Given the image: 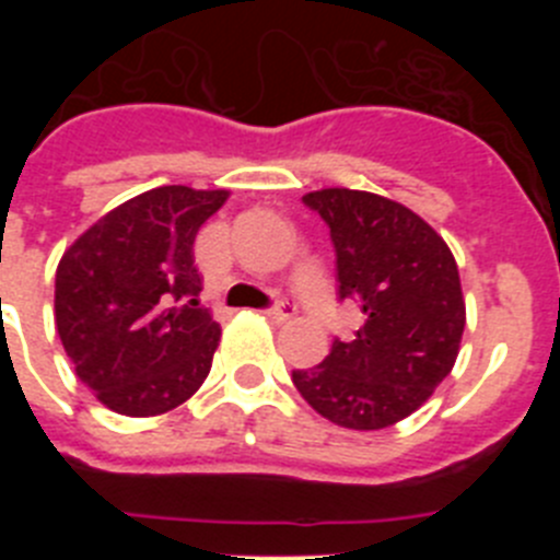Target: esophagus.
Instances as JSON below:
<instances>
[{
    "label": "esophagus",
    "instance_id": "esophagus-1",
    "mask_svg": "<svg viewBox=\"0 0 560 560\" xmlns=\"http://www.w3.org/2000/svg\"><path fill=\"white\" fill-rule=\"evenodd\" d=\"M269 314V319H275V323H289V319H294L296 308L291 303H277L275 308L266 311Z\"/></svg>",
    "mask_w": 560,
    "mask_h": 560
}]
</instances>
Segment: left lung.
<instances>
[{
	"instance_id": "left-lung-1",
	"label": "left lung",
	"mask_w": 560,
	"mask_h": 560,
	"mask_svg": "<svg viewBox=\"0 0 560 560\" xmlns=\"http://www.w3.org/2000/svg\"><path fill=\"white\" fill-rule=\"evenodd\" d=\"M303 201L330 226L339 300H355L364 325L355 339H336L319 368L291 378L336 427L387 429L423 407L457 361L465 328L457 260L418 212L378 192L325 187Z\"/></svg>"
}]
</instances>
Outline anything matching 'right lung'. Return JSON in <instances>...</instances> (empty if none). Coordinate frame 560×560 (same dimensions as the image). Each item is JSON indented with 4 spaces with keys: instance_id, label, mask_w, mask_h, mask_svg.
<instances>
[{
    "instance_id": "obj_1",
    "label": "right lung",
    "mask_w": 560,
    "mask_h": 560,
    "mask_svg": "<svg viewBox=\"0 0 560 560\" xmlns=\"http://www.w3.org/2000/svg\"><path fill=\"white\" fill-rule=\"evenodd\" d=\"M230 190L162 185L114 207L63 252L56 328L103 407L153 418L205 384L221 328L199 305L192 244Z\"/></svg>"
}]
</instances>
